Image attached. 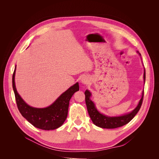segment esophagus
I'll use <instances>...</instances> for the list:
<instances>
[{
  "mask_svg": "<svg viewBox=\"0 0 159 159\" xmlns=\"http://www.w3.org/2000/svg\"><path fill=\"white\" fill-rule=\"evenodd\" d=\"M80 82L82 84H87L89 83V79L87 77H84L81 79L80 80Z\"/></svg>",
  "mask_w": 159,
  "mask_h": 159,
  "instance_id": "34e87169",
  "label": "esophagus"
}]
</instances>
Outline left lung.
<instances>
[{"instance_id":"1","label":"left lung","mask_w":159,"mask_h":159,"mask_svg":"<svg viewBox=\"0 0 159 159\" xmlns=\"http://www.w3.org/2000/svg\"><path fill=\"white\" fill-rule=\"evenodd\" d=\"M137 53L141 57V54L137 51ZM143 80L144 84L145 82V70L144 69L143 74ZM85 103L87 108L89 115L90 116L93 123L100 128H107V129H113L118 127H121L123 125L128 123L137 114V112L140 110L143 98V90L142 93V98L139 102L137 106L132 111L126 113V114L118 116H109L105 115L102 113L100 112L96 108L94 102L90 99V97L92 96L91 93L89 90H86L85 91Z\"/></svg>"}]
</instances>
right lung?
I'll return each mask as SVG.
<instances>
[{
	"mask_svg": "<svg viewBox=\"0 0 159 159\" xmlns=\"http://www.w3.org/2000/svg\"><path fill=\"white\" fill-rule=\"evenodd\" d=\"M16 65L12 75V87L18 109L22 116L34 127L51 130L60 127L65 122L69 109V101L74 94L79 90L77 82L61 94L53 103L44 108H37L28 105L18 94L15 84Z\"/></svg>",
	"mask_w": 159,
	"mask_h": 159,
	"instance_id": "right-lung-1",
	"label": "right lung"
}]
</instances>
